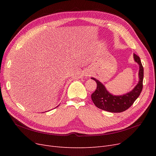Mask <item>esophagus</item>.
I'll use <instances>...</instances> for the list:
<instances>
[{
  "instance_id": "obj_1",
  "label": "esophagus",
  "mask_w": 156,
  "mask_h": 156,
  "mask_svg": "<svg viewBox=\"0 0 156 156\" xmlns=\"http://www.w3.org/2000/svg\"><path fill=\"white\" fill-rule=\"evenodd\" d=\"M88 75V76H90V75Z\"/></svg>"
}]
</instances>
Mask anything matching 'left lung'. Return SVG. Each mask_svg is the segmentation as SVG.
<instances>
[{"label":"left lung","instance_id":"obj_1","mask_svg":"<svg viewBox=\"0 0 156 156\" xmlns=\"http://www.w3.org/2000/svg\"><path fill=\"white\" fill-rule=\"evenodd\" d=\"M133 58L139 65L138 84L132 90L122 96H114L108 92L103 84L92 77L96 82L97 88L91 95L93 103L98 108L111 112H121L129 108L138 98L143 90L144 69L139 56L133 54Z\"/></svg>","mask_w":156,"mask_h":156}]
</instances>
